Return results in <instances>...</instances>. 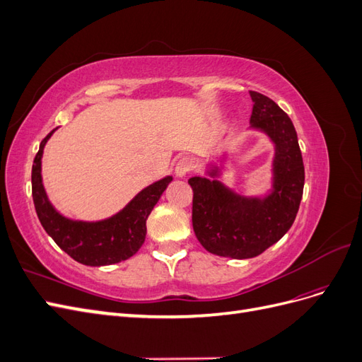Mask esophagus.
Masks as SVG:
<instances>
[{
	"instance_id": "1",
	"label": "esophagus",
	"mask_w": 362,
	"mask_h": 362,
	"mask_svg": "<svg viewBox=\"0 0 362 362\" xmlns=\"http://www.w3.org/2000/svg\"><path fill=\"white\" fill-rule=\"evenodd\" d=\"M193 169V160L187 156L181 157L178 161H177V166H175V173H177V177L182 178L187 175L190 170Z\"/></svg>"
}]
</instances>
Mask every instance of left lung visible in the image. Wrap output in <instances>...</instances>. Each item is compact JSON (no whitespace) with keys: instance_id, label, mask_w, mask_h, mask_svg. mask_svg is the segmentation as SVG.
I'll use <instances>...</instances> for the list:
<instances>
[{"instance_id":"1","label":"left lung","mask_w":362,"mask_h":362,"mask_svg":"<svg viewBox=\"0 0 362 362\" xmlns=\"http://www.w3.org/2000/svg\"><path fill=\"white\" fill-rule=\"evenodd\" d=\"M250 124L276 145L275 192L267 199H243L217 181L194 177L192 222L199 243L214 255L254 258L291 228L303 194L305 168L291 119L269 96L250 90Z\"/></svg>"}]
</instances>
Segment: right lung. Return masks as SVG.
Masks as SVG:
<instances>
[{
    "instance_id": "1",
    "label": "right lung",
    "mask_w": 362,
    "mask_h": 362,
    "mask_svg": "<svg viewBox=\"0 0 362 362\" xmlns=\"http://www.w3.org/2000/svg\"><path fill=\"white\" fill-rule=\"evenodd\" d=\"M52 133L54 131L40 141L31 169L33 202L43 229L60 249L86 266H108L133 257L145 242L146 218L172 178H163L141 190L122 211L107 221L72 222L54 210L42 185V152Z\"/></svg>"
}]
</instances>
